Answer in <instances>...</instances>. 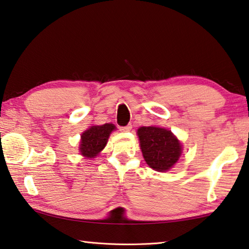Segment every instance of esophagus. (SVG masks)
<instances>
[{"instance_id":"esophagus-1","label":"esophagus","mask_w":249,"mask_h":249,"mask_svg":"<svg viewBox=\"0 0 249 249\" xmlns=\"http://www.w3.org/2000/svg\"><path fill=\"white\" fill-rule=\"evenodd\" d=\"M132 127H133L132 124H127L126 126H121L120 130L121 132H129V130L132 129Z\"/></svg>"}]
</instances>
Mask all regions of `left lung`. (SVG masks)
<instances>
[{"instance_id": "1", "label": "left lung", "mask_w": 249, "mask_h": 249, "mask_svg": "<svg viewBox=\"0 0 249 249\" xmlns=\"http://www.w3.org/2000/svg\"><path fill=\"white\" fill-rule=\"evenodd\" d=\"M140 149L147 164L158 172L170 170L182 153V146L170 130L142 126L137 130Z\"/></svg>"}]
</instances>
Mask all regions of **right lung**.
I'll use <instances>...</instances> for the list:
<instances>
[{
	"instance_id": "add662e5",
	"label": "right lung",
	"mask_w": 249,
	"mask_h": 249,
	"mask_svg": "<svg viewBox=\"0 0 249 249\" xmlns=\"http://www.w3.org/2000/svg\"><path fill=\"white\" fill-rule=\"evenodd\" d=\"M115 126L113 124H105L92 126L81 135L80 153L87 158L97 156L106 147L107 138Z\"/></svg>"
}]
</instances>
